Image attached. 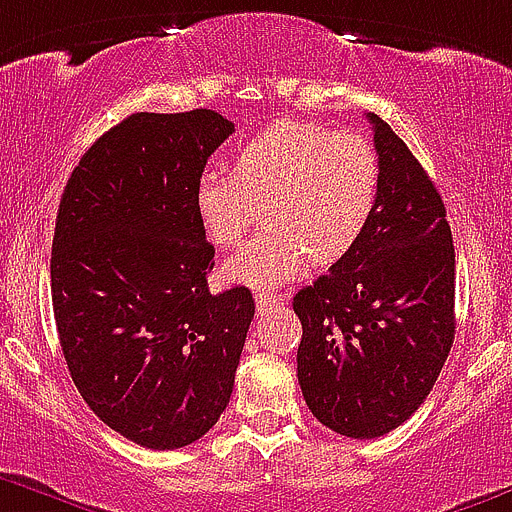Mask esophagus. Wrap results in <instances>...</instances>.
I'll return each instance as SVG.
<instances>
[{
  "label": "esophagus",
  "mask_w": 512,
  "mask_h": 512,
  "mask_svg": "<svg viewBox=\"0 0 512 512\" xmlns=\"http://www.w3.org/2000/svg\"><path fill=\"white\" fill-rule=\"evenodd\" d=\"M255 303H257V313H265V311H270V308L278 306L280 298L273 296V293H265V290H262V293H257V296H255Z\"/></svg>",
  "instance_id": "1"
}]
</instances>
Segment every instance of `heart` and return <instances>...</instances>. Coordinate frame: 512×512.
Returning a JSON list of instances; mask_svg holds the SVG:
<instances>
[{
  "instance_id": "1",
  "label": "heart",
  "mask_w": 512,
  "mask_h": 512,
  "mask_svg": "<svg viewBox=\"0 0 512 512\" xmlns=\"http://www.w3.org/2000/svg\"><path fill=\"white\" fill-rule=\"evenodd\" d=\"M380 196V160L365 135L303 119H278L234 155L232 173L204 170L193 206L206 239L232 247L257 222L267 229L222 265L229 283L267 290L342 260L357 245Z\"/></svg>"
}]
</instances>
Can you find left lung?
<instances>
[{
	"label": "left lung",
	"mask_w": 512,
	"mask_h": 512,
	"mask_svg": "<svg viewBox=\"0 0 512 512\" xmlns=\"http://www.w3.org/2000/svg\"><path fill=\"white\" fill-rule=\"evenodd\" d=\"M380 196L365 234L293 298L298 382L336 434L377 439L418 411L454 344V245L423 165L377 114Z\"/></svg>",
	"instance_id": "1"
}]
</instances>
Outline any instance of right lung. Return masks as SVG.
I'll return each instance as SVG.
<instances>
[{"label": "right lung", "instance_id": "right-lung-1", "mask_svg": "<svg viewBox=\"0 0 512 512\" xmlns=\"http://www.w3.org/2000/svg\"><path fill=\"white\" fill-rule=\"evenodd\" d=\"M232 132L211 109L132 114L78 160L55 219L68 372L91 411L145 449H181L219 421L255 316L245 285L209 290L214 247L193 206Z\"/></svg>", "mask_w": 512, "mask_h": 512}]
</instances>
